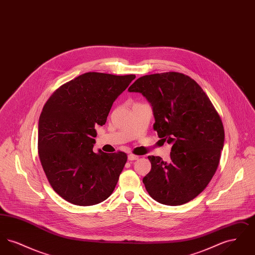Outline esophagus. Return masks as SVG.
I'll list each match as a JSON object with an SVG mask.
<instances>
[{
  "mask_svg": "<svg viewBox=\"0 0 255 255\" xmlns=\"http://www.w3.org/2000/svg\"><path fill=\"white\" fill-rule=\"evenodd\" d=\"M128 159L131 160V161H132V160H136V159H138V156L130 154V155H128Z\"/></svg>",
  "mask_w": 255,
  "mask_h": 255,
  "instance_id": "obj_1",
  "label": "esophagus"
}]
</instances>
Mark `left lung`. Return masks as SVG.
<instances>
[{"label": "left lung", "instance_id": "obj_1", "mask_svg": "<svg viewBox=\"0 0 255 255\" xmlns=\"http://www.w3.org/2000/svg\"><path fill=\"white\" fill-rule=\"evenodd\" d=\"M128 91L145 97L153 109L154 130L172 144L168 161L148 157L152 167L142 180L147 192L167 206L193 200L218 167L225 141L218 113L203 89L183 73L144 75Z\"/></svg>", "mask_w": 255, "mask_h": 255}]
</instances>
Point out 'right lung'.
<instances>
[{"label": "right lung", "instance_id": "right-lung-1", "mask_svg": "<svg viewBox=\"0 0 255 255\" xmlns=\"http://www.w3.org/2000/svg\"><path fill=\"white\" fill-rule=\"evenodd\" d=\"M135 75L86 73L61 86L38 123V154L53 190L76 206H94L113 193L127 161L123 152L93 151L96 126Z\"/></svg>", "mask_w": 255, "mask_h": 255}]
</instances>
